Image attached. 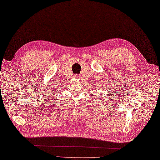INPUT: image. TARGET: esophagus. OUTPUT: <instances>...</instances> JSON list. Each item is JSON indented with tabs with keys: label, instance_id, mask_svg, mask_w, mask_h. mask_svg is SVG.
<instances>
[{
	"label": "esophagus",
	"instance_id": "obj_1",
	"mask_svg": "<svg viewBox=\"0 0 160 160\" xmlns=\"http://www.w3.org/2000/svg\"><path fill=\"white\" fill-rule=\"evenodd\" d=\"M78 77H79V76H77V75L74 76V78H78Z\"/></svg>",
	"mask_w": 160,
	"mask_h": 160
}]
</instances>
